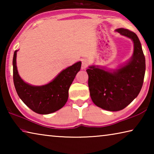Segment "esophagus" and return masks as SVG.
Returning <instances> with one entry per match:
<instances>
[{"label": "esophagus", "mask_w": 154, "mask_h": 154, "mask_svg": "<svg viewBox=\"0 0 154 154\" xmlns=\"http://www.w3.org/2000/svg\"><path fill=\"white\" fill-rule=\"evenodd\" d=\"M82 69H85L88 67V61L86 59H83L82 60Z\"/></svg>", "instance_id": "34e87169"}]
</instances>
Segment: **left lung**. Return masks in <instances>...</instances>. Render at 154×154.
I'll use <instances>...</instances> for the list:
<instances>
[{
    "label": "left lung",
    "mask_w": 154,
    "mask_h": 154,
    "mask_svg": "<svg viewBox=\"0 0 154 154\" xmlns=\"http://www.w3.org/2000/svg\"><path fill=\"white\" fill-rule=\"evenodd\" d=\"M116 31L133 41L134 51L130 60L115 70L94 65L86 70L93 103L110 111L122 110L137 98L142 88L145 72V58L137 35L124 28Z\"/></svg>",
    "instance_id": "8db88e82"
}]
</instances>
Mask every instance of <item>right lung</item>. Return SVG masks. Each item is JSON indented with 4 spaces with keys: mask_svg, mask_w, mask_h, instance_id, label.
I'll use <instances>...</instances> for the list:
<instances>
[{
    "mask_svg": "<svg viewBox=\"0 0 154 154\" xmlns=\"http://www.w3.org/2000/svg\"><path fill=\"white\" fill-rule=\"evenodd\" d=\"M13 58L14 82L18 96L31 110L38 114H49L63 107L69 98V88L80 71L82 62H77L62 71L51 82L43 85L26 83L18 73L17 51Z\"/></svg>",
    "mask_w": 154,
    "mask_h": 154,
    "instance_id": "1",
    "label": "right lung"
}]
</instances>
